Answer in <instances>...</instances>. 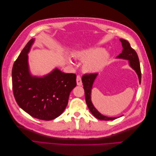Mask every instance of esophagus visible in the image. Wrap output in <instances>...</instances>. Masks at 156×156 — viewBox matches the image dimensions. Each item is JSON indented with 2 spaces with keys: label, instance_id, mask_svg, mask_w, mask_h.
Segmentation results:
<instances>
[{
  "label": "esophagus",
  "instance_id": "esophagus-1",
  "mask_svg": "<svg viewBox=\"0 0 156 156\" xmlns=\"http://www.w3.org/2000/svg\"><path fill=\"white\" fill-rule=\"evenodd\" d=\"M76 81H77V84L78 86H81L82 85L83 83H82L81 78V76H80V75H77Z\"/></svg>",
  "mask_w": 156,
  "mask_h": 156
}]
</instances>
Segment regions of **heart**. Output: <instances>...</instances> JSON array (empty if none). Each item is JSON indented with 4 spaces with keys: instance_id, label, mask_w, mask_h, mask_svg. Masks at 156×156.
Instances as JSON below:
<instances>
[{
    "instance_id": "b5f03b06",
    "label": "heart",
    "mask_w": 156,
    "mask_h": 156,
    "mask_svg": "<svg viewBox=\"0 0 156 156\" xmlns=\"http://www.w3.org/2000/svg\"><path fill=\"white\" fill-rule=\"evenodd\" d=\"M75 57L82 61H86L83 69L88 73L100 72L108 62V54L103 48H96L77 52Z\"/></svg>"
}]
</instances>
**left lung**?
Returning a JSON list of instances; mask_svg holds the SVG:
<instances>
[{"mask_svg":"<svg viewBox=\"0 0 156 156\" xmlns=\"http://www.w3.org/2000/svg\"><path fill=\"white\" fill-rule=\"evenodd\" d=\"M122 42L123 50L122 53L119 56H116L117 58L124 59L129 61V66L135 71L136 73L137 74L139 77V81L140 83L141 81V72L140 67L138 55L136 54V51L131 48L129 43L127 41L124 39H120ZM98 73H90L85 74L82 77V82L83 84V88L84 90V94H85V100L87 106L90 111L92 114L95 116L96 119L101 120H112L118 119V117H108L103 115L99 112L96 108L94 107L91 101V92L92 89L93 84L94 83Z\"/></svg>","mask_w":156,"mask_h":156,"instance_id":"8db88e82","label":"left lung"}]
</instances>
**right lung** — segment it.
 I'll list each match as a JSON object with an SVG mask.
<instances>
[{
    "label": "right lung",
    "instance_id": "add662e5",
    "mask_svg": "<svg viewBox=\"0 0 156 156\" xmlns=\"http://www.w3.org/2000/svg\"><path fill=\"white\" fill-rule=\"evenodd\" d=\"M35 39L28 42L12 68V87L16 102L23 111L36 119L51 120L66 107L71 91L76 87V75L65 73L58 68L43 77L33 76L29 56Z\"/></svg>",
    "mask_w": 156,
    "mask_h": 156
}]
</instances>
